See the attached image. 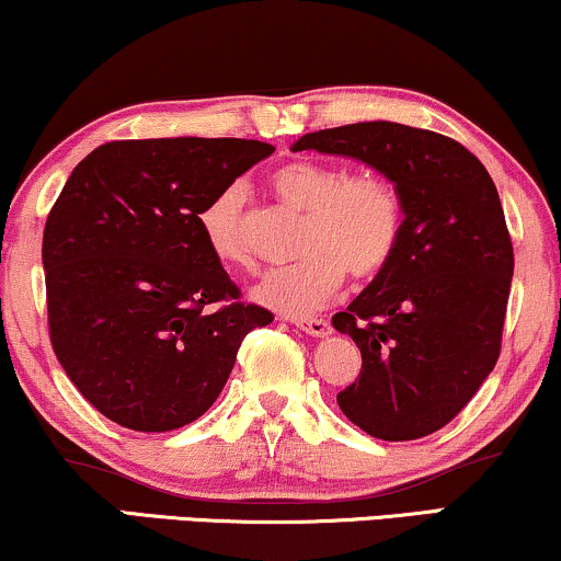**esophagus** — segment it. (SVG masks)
<instances>
[{"label":"esophagus","instance_id":"34e87169","mask_svg":"<svg viewBox=\"0 0 561 561\" xmlns=\"http://www.w3.org/2000/svg\"><path fill=\"white\" fill-rule=\"evenodd\" d=\"M295 325L308 333V336H316V339H323L331 333V325L329 321H323V318H297Z\"/></svg>","mask_w":561,"mask_h":561}]
</instances>
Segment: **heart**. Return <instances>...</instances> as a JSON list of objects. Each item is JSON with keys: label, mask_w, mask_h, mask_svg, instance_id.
<instances>
[{"label": "heart", "mask_w": 561, "mask_h": 561, "mask_svg": "<svg viewBox=\"0 0 561 561\" xmlns=\"http://www.w3.org/2000/svg\"><path fill=\"white\" fill-rule=\"evenodd\" d=\"M285 202L308 211L302 232L305 256L261 276L253 297L287 316L323 308L342 287L346 268L370 279L393 259L401 238V202L378 175H350L316 160L285 162L268 175ZM243 186L230 183L198 209V230L219 264L251 266L240 232Z\"/></svg>", "instance_id": "1"}]
</instances>
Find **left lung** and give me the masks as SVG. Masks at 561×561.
Instances as JSON below:
<instances>
[{
  "instance_id": "obj_1",
  "label": "left lung",
  "mask_w": 561,
  "mask_h": 561,
  "mask_svg": "<svg viewBox=\"0 0 561 561\" xmlns=\"http://www.w3.org/2000/svg\"><path fill=\"white\" fill-rule=\"evenodd\" d=\"M302 150L378 170L403 211L393 259L331 318L363 354L339 409L391 443L437 432L500 357L515 261L497 186L463 145L393 122L305 134Z\"/></svg>"
}]
</instances>
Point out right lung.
I'll return each instance as SVG.
<instances>
[{
    "instance_id": "right-lung-1",
    "label": "right lung",
    "mask_w": 561,
    "mask_h": 561,
    "mask_svg": "<svg viewBox=\"0 0 561 561\" xmlns=\"http://www.w3.org/2000/svg\"><path fill=\"white\" fill-rule=\"evenodd\" d=\"M272 152L256 139L108 141L64 183L44 230L48 329L64 373L111 422L168 432L198 420L243 339L274 321L238 302L196 222Z\"/></svg>"
}]
</instances>
